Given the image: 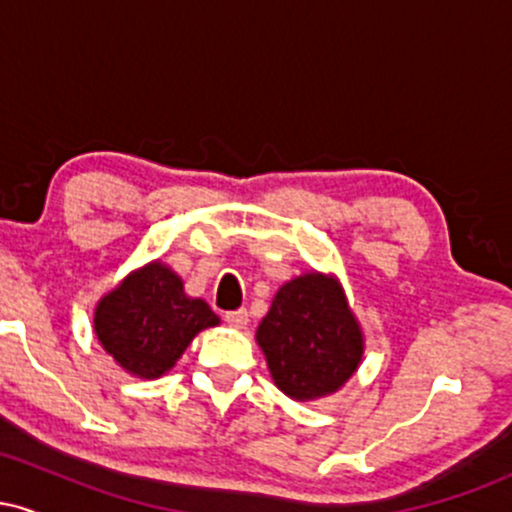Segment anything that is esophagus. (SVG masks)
<instances>
[{
  "label": "esophagus",
  "mask_w": 512,
  "mask_h": 512,
  "mask_svg": "<svg viewBox=\"0 0 512 512\" xmlns=\"http://www.w3.org/2000/svg\"><path fill=\"white\" fill-rule=\"evenodd\" d=\"M223 320H226L231 327H238V330H240V327L248 325L250 315H248V310H245V308H238V310H228V313L223 315Z\"/></svg>",
  "instance_id": "1"
}]
</instances>
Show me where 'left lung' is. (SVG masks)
Here are the masks:
<instances>
[{"instance_id":"obj_1","label":"left lung","mask_w":512,"mask_h":512,"mask_svg":"<svg viewBox=\"0 0 512 512\" xmlns=\"http://www.w3.org/2000/svg\"><path fill=\"white\" fill-rule=\"evenodd\" d=\"M257 342L279 390L315 399L339 390L361 363L363 337L342 289L322 274H303L274 296Z\"/></svg>"}]
</instances>
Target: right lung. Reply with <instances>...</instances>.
Returning <instances> with one entry per match:
<instances>
[{
	"label": "right lung",
	"instance_id": "add662e5",
	"mask_svg": "<svg viewBox=\"0 0 512 512\" xmlns=\"http://www.w3.org/2000/svg\"><path fill=\"white\" fill-rule=\"evenodd\" d=\"M103 349L139 378H161L195 339L219 325L202 298H187L178 274L151 262L122 281L96 308Z\"/></svg>",
	"mask_w": 512,
	"mask_h": 512
}]
</instances>
